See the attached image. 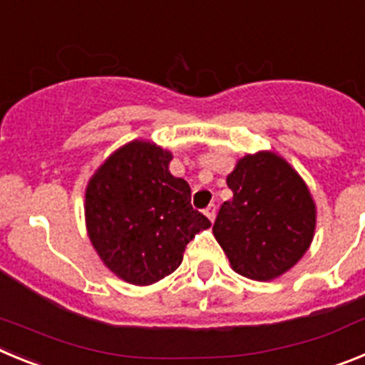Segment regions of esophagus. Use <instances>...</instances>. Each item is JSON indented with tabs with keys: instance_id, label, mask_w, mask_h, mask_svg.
Returning a JSON list of instances; mask_svg holds the SVG:
<instances>
[{
	"instance_id": "obj_1",
	"label": "esophagus",
	"mask_w": 365,
	"mask_h": 365,
	"mask_svg": "<svg viewBox=\"0 0 365 365\" xmlns=\"http://www.w3.org/2000/svg\"><path fill=\"white\" fill-rule=\"evenodd\" d=\"M205 215H206V217H208V219H210L212 222H214V219H215V205L208 206V208H206V210H205Z\"/></svg>"
}]
</instances>
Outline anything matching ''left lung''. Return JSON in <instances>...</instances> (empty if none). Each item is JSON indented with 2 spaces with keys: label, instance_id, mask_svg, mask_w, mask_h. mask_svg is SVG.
Here are the masks:
<instances>
[{
  "label": "left lung",
  "instance_id": "8db88e82",
  "mask_svg": "<svg viewBox=\"0 0 365 365\" xmlns=\"http://www.w3.org/2000/svg\"><path fill=\"white\" fill-rule=\"evenodd\" d=\"M227 185L234 197L222 202L212 232L230 267L254 282L279 278L314 237L316 205L309 186L274 151L241 157Z\"/></svg>",
  "mask_w": 365,
  "mask_h": 365
}]
</instances>
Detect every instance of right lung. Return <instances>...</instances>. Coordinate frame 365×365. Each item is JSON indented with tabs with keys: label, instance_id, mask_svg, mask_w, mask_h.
Instances as JSON below:
<instances>
[{
	"label": "right lung",
	"instance_id": "1",
	"mask_svg": "<svg viewBox=\"0 0 365 365\" xmlns=\"http://www.w3.org/2000/svg\"><path fill=\"white\" fill-rule=\"evenodd\" d=\"M172 159L151 140H131L87 182V235L102 263L131 285L166 278L195 234L210 228L190 205L188 182L170 173Z\"/></svg>",
	"mask_w": 365,
	"mask_h": 365
}]
</instances>
